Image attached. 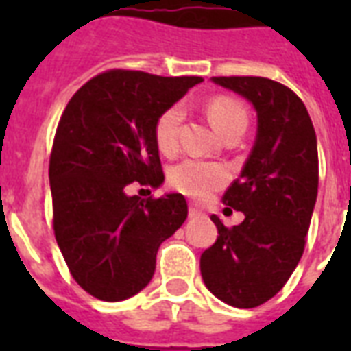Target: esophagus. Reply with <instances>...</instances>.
Instances as JSON below:
<instances>
[{
  "mask_svg": "<svg viewBox=\"0 0 351 351\" xmlns=\"http://www.w3.org/2000/svg\"><path fill=\"white\" fill-rule=\"evenodd\" d=\"M200 215H202V209L197 208L195 204H191L189 206V217H200Z\"/></svg>",
  "mask_w": 351,
  "mask_h": 351,
  "instance_id": "34e87169",
  "label": "esophagus"
}]
</instances>
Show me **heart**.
Returning <instances> with one entry per match:
<instances>
[{"label": "heart", "mask_w": 351, "mask_h": 351, "mask_svg": "<svg viewBox=\"0 0 351 351\" xmlns=\"http://www.w3.org/2000/svg\"><path fill=\"white\" fill-rule=\"evenodd\" d=\"M208 117L220 136H226L234 129H245L247 117L244 109L230 98H215L208 104ZM184 109L182 106H171L156 120L154 138L162 153H173L176 149V138L180 129ZM228 178L224 167L208 164L200 160H184L176 164L169 173L171 186L193 198L208 197L209 193L222 186Z\"/></svg>", "instance_id": "obj_1"}]
</instances>
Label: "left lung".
I'll return each instance as SVG.
<instances>
[{
	"mask_svg": "<svg viewBox=\"0 0 351 351\" xmlns=\"http://www.w3.org/2000/svg\"><path fill=\"white\" fill-rule=\"evenodd\" d=\"M211 82L253 106L256 136L224 195L244 220L230 230L211 217L219 239L200 256V273L217 299L255 308L282 289L304 251L319 187L315 129L302 100L282 84L258 76Z\"/></svg>",
	"mask_w": 351,
	"mask_h": 351,
	"instance_id": "1",
	"label": "left lung"
}]
</instances>
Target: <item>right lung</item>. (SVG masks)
<instances>
[{
	"mask_svg": "<svg viewBox=\"0 0 351 351\" xmlns=\"http://www.w3.org/2000/svg\"><path fill=\"white\" fill-rule=\"evenodd\" d=\"M200 82L109 71L89 80L60 118L49 165L54 234L74 280L96 299L142 291L160 244L186 222L180 193L140 198L127 186L164 184L154 125Z\"/></svg>",
	"mask_w": 351,
	"mask_h": 351,
	"instance_id": "obj_1",
	"label": "right lung"
}]
</instances>
